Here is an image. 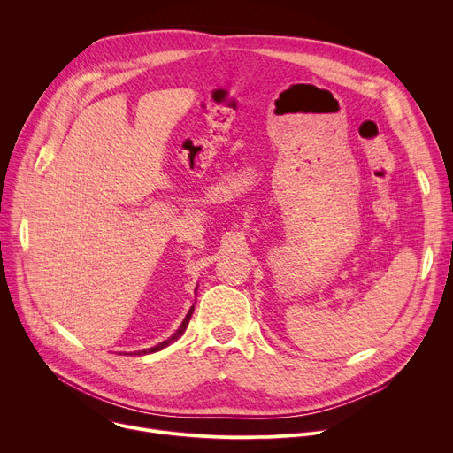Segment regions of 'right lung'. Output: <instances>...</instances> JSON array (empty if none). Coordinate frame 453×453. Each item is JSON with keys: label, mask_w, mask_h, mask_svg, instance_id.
<instances>
[{"label": "right lung", "mask_w": 453, "mask_h": 453, "mask_svg": "<svg viewBox=\"0 0 453 453\" xmlns=\"http://www.w3.org/2000/svg\"><path fill=\"white\" fill-rule=\"evenodd\" d=\"M193 311H195V306H190V311H188V314L185 316V319H183V323L180 325V328L174 332V334L169 338V340H165V342H161L159 345H156V347H150V349H145V350H137V352H134V354H137V356H142V354H150V352H156V350H161V349H165L166 345H171L173 342H176L183 332H185V328H187V325H188V319H190V316H193ZM132 354V352H130Z\"/></svg>", "instance_id": "obj_1"}]
</instances>
